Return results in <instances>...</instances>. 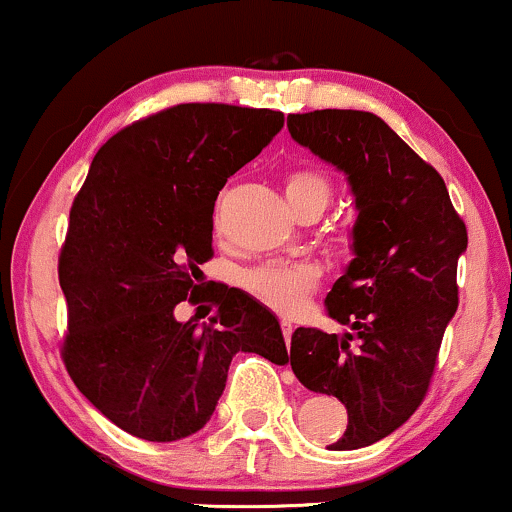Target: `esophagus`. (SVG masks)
<instances>
[{
  "mask_svg": "<svg viewBox=\"0 0 512 512\" xmlns=\"http://www.w3.org/2000/svg\"><path fill=\"white\" fill-rule=\"evenodd\" d=\"M281 332H284V339H286V344L291 342V334H293V325H291V320H281Z\"/></svg>",
  "mask_w": 512,
  "mask_h": 512,
  "instance_id": "34e87169",
  "label": "esophagus"
}]
</instances>
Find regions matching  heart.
Returning a JSON list of instances; mask_svg holds the SVG:
<instances>
[{
  "label": "heart",
  "mask_w": 512,
  "mask_h": 512,
  "mask_svg": "<svg viewBox=\"0 0 512 512\" xmlns=\"http://www.w3.org/2000/svg\"><path fill=\"white\" fill-rule=\"evenodd\" d=\"M286 197L291 204L305 197L330 199V182L315 170H296L286 178ZM317 281H320V267L313 262H267L243 276L245 289L257 301L284 315L301 308Z\"/></svg>",
  "instance_id": "1"
}]
</instances>
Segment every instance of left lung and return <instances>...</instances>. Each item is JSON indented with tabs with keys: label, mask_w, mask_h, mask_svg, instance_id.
Returning a JSON list of instances; mask_svg holds the SVG:
<instances>
[{
	"label": "left lung",
	"mask_w": 512,
	"mask_h": 512,
	"mask_svg": "<svg viewBox=\"0 0 512 512\" xmlns=\"http://www.w3.org/2000/svg\"><path fill=\"white\" fill-rule=\"evenodd\" d=\"M286 127L293 142L342 170L354 195V260L325 301L351 332L298 327L291 368L308 390L334 395L349 411L330 450H358L397 431L424 402L457 310L467 228L436 168L378 115L315 110L289 115Z\"/></svg>",
	"instance_id": "8db88e82"
}]
</instances>
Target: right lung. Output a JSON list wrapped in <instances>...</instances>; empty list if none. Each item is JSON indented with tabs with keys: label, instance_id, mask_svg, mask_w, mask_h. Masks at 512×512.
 <instances>
[{
	"label": "right lung",
	"instance_id": "add662e5",
	"mask_svg": "<svg viewBox=\"0 0 512 512\" xmlns=\"http://www.w3.org/2000/svg\"><path fill=\"white\" fill-rule=\"evenodd\" d=\"M284 127V113L185 103L134 122L93 156L60 255L69 334L64 366L105 419L151 443L211 419L238 351L289 363L279 320L240 289L214 293L219 315L175 317L199 296L214 202Z\"/></svg>",
	"mask_w": 512,
	"mask_h": 512
}]
</instances>
